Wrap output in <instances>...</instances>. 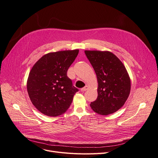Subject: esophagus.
Listing matches in <instances>:
<instances>
[{
  "instance_id": "1",
  "label": "esophagus",
  "mask_w": 158,
  "mask_h": 158,
  "mask_svg": "<svg viewBox=\"0 0 158 158\" xmlns=\"http://www.w3.org/2000/svg\"><path fill=\"white\" fill-rule=\"evenodd\" d=\"M88 86H85V87H83V88H82L81 89V91L82 92H85V91H86L87 89H88Z\"/></svg>"
}]
</instances>
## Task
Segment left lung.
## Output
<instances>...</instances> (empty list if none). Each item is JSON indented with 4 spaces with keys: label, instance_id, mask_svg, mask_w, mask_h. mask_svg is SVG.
I'll return each instance as SVG.
<instances>
[{
    "label": "left lung",
    "instance_id": "left-lung-1",
    "mask_svg": "<svg viewBox=\"0 0 158 158\" xmlns=\"http://www.w3.org/2000/svg\"><path fill=\"white\" fill-rule=\"evenodd\" d=\"M98 81L97 98L90 104L95 113L107 115L125 104L131 91L127 70L118 58L109 51H85Z\"/></svg>",
    "mask_w": 158,
    "mask_h": 158
}]
</instances>
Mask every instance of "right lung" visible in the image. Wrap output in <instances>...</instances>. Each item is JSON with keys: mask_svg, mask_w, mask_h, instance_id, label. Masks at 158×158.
<instances>
[{"mask_svg": "<svg viewBox=\"0 0 158 158\" xmlns=\"http://www.w3.org/2000/svg\"><path fill=\"white\" fill-rule=\"evenodd\" d=\"M78 53L77 49L50 52L32 66L27 82V92L32 104L41 113L57 117L69 108L79 89L73 86L67 71Z\"/></svg>", "mask_w": 158, "mask_h": 158, "instance_id": "right-lung-1", "label": "right lung"}]
</instances>
